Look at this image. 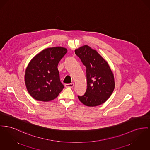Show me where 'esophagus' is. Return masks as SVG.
Returning <instances> with one entry per match:
<instances>
[{
	"label": "esophagus",
	"mask_w": 150,
	"mask_h": 150,
	"mask_svg": "<svg viewBox=\"0 0 150 150\" xmlns=\"http://www.w3.org/2000/svg\"><path fill=\"white\" fill-rule=\"evenodd\" d=\"M74 85V83H68V84H65V86L66 88H73Z\"/></svg>",
	"instance_id": "esophagus-1"
}]
</instances>
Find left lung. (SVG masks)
Segmentation results:
<instances>
[{"label": "left lung", "mask_w": 150, "mask_h": 150, "mask_svg": "<svg viewBox=\"0 0 150 150\" xmlns=\"http://www.w3.org/2000/svg\"><path fill=\"white\" fill-rule=\"evenodd\" d=\"M86 68L87 89L85 94L78 96L86 106H99L109 99L115 88L114 74L106 61L88 45H83L75 50Z\"/></svg>", "instance_id": "1"}]
</instances>
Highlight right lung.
<instances>
[{
  "instance_id": "right-lung-1",
  "label": "right lung",
  "mask_w": 150,
  "mask_h": 150,
  "mask_svg": "<svg viewBox=\"0 0 150 150\" xmlns=\"http://www.w3.org/2000/svg\"><path fill=\"white\" fill-rule=\"evenodd\" d=\"M67 51L61 47L48 48L30 60L25 70V83L35 100L50 101L55 99L64 89L57 66Z\"/></svg>"
}]
</instances>
